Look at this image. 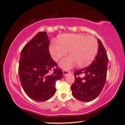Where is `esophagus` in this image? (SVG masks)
<instances>
[{"label":"esophagus","instance_id":"1","mask_svg":"<svg viewBox=\"0 0 125 125\" xmlns=\"http://www.w3.org/2000/svg\"><path fill=\"white\" fill-rule=\"evenodd\" d=\"M70 73H71V71H68V70H63V74L64 75H66L67 74Z\"/></svg>","mask_w":125,"mask_h":125}]
</instances>
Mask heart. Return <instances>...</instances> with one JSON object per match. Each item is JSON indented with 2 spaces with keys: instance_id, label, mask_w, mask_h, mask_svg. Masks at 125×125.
Instances as JSON below:
<instances>
[{
  "instance_id": "obj_1",
  "label": "heart",
  "mask_w": 125,
  "mask_h": 125,
  "mask_svg": "<svg viewBox=\"0 0 125 125\" xmlns=\"http://www.w3.org/2000/svg\"><path fill=\"white\" fill-rule=\"evenodd\" d=\"M98 43L93 36L84 34H64L58 38V42L52 41L49 51L54 60L60 59L68 53L70 55L60 63L62 67L70 68L77 63L80 67H85L93 62L97 53Z\"/></svg>"
}]
</instances>
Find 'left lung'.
Listing matches in <instances>:
<instances>
[{
	"mask_svg": "<svg viewBox=\"0 0 125 125\" xmlns=\"http://www.w3.org/2000/svg\"><path fill=\"white\" fill-rule=\"evenodd\" d=\"M98 43V53L91 65L74 72L75 82L71 86L72 95L80 101L88 102L97 97L106 82L108 57L99 39Z\"/></svg>",
	"mask_w": 125,
	"mask_h": 125,
	"instance_id": "obj_1",
	"label": "left lung"
}]
</instances>
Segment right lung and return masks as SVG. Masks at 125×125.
<instances>
[{
    "mask_svg": "<svg viewBox=\"0 0 125 125\" xmlns=\"http://www.w3.org/2000/svg\"><path fill=\"white\" fill-rule=\"evenodd\" d=\"M49 44L47 32H40L21 52L18 72L22 87L29 98L37 102L51 98L55 93L56 81L63 76L62 70L51 58Z\"/></svg>",
    "mask_w": 125,
    "mask_h": 125,
    "instance_id": "1",
    "label": "right lung"
}]
</instances>
